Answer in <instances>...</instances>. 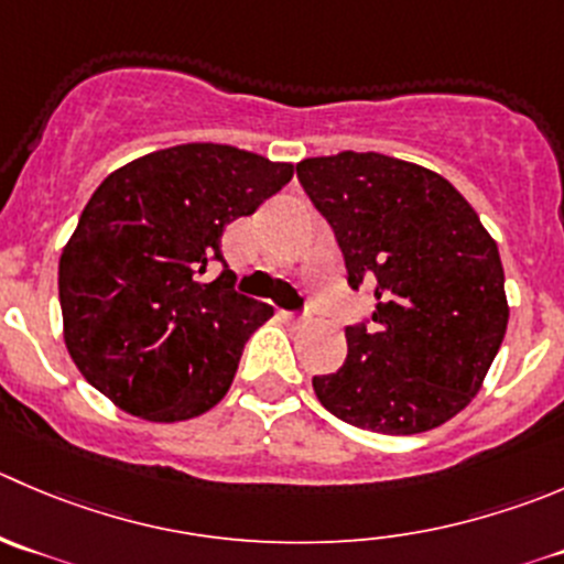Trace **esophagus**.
Masks as SVG:
<instances>
[{
    "instance_id": "esophagus-1",
    "label": "esophagus",
    "mask_w": 564,
    "mask_h": 564,
    "mask_svg": "<svg viewBox=\"0 0 564 564\" xmlns=\"http://www.w3.org/2000/svg\"><path fill=\"white\" fill-rule=\"evenodd\" d=\"M286 319L292 322V325H305V322L311 319V311L305 308V311H300V314H297V311H289V314H286Z\"/></svg>"
}]
</instances>
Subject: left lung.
<instances>
[{
	"instance_id": "1",
	"label": "left lung",
	"mask_w": 564,
	"mask_h": 564,
	"mask_svg": "<svg viewBox=\"0 0 564 564\" xmlns=\"http://www.w3.org/2000/svg\"><path fill=\"white\" fill-rule=\"evenodd\" d=\"M297 182L333 228L352 292L375 311L344 327L347 360L316 375L336 419L415 435L460 413L507 330L499 248L438 173L386 154L303 160Z\"/></svg>"
}]
</instances>
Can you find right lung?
Instances as JSON below:
<instances>
[{
    "mask_svg": "<svg viewBox=\"0 0 564 564\" xmlns=\"http://www.w3.org/2000/svg\"><path fill=\"white\" fill-rule=\"evenodd\" d=\"M294 167L189 143L109 173L59 256L65 347L96 391L149 421L215 408L272 305L237 292L223 231ZM215 263L221 275L200 279Z\"/></svg>",
    "mask_w": 564,
    "mask_h": 564,
    "instance_id": "obj_1",
    "label": "right lung"
}]
</instances>
